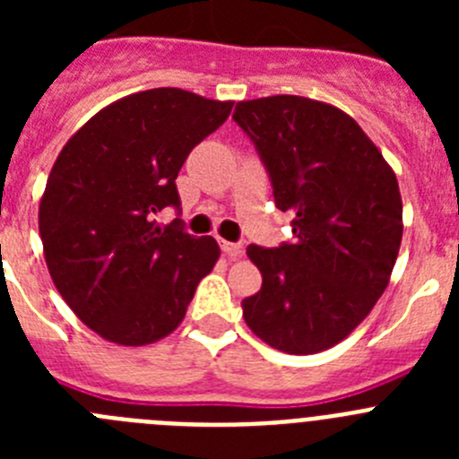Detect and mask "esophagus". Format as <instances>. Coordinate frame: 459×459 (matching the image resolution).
Listing matches in <instances>:
<instances>
[{
  "label": "esophagus",
  "mask_w": 459,
  "mask_h": 459,
  "mask_svg": "<svg viewBox=\"0 0 459 459\" xmlns=\"http://www.w3.org/2000/svg\"><path fill=\"white\" fill-rule=\"evenodd\" d=\"M221 248H222V253H225L230 259H237V257H241V255H243V246H241V243L221 241Z\"/></svg>",
  "instance_id": "obj_1"
}]
</instances>
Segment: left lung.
Wrapping results in <instances>:
<instances>
[{
	"mask_svg": "<svg viewBox=\"0 0 459 459\" xmlns=\"http://www.w3.org/2000/svg\"><path fill=\"white\" fill-rule=\"evenodd\" d=\"M232 119L259 153L291 238L248 246L262 290L243 299L257 338L317 354L368 317L403 241V200L379 149L342 109L303 96L243 100Z\"/></svg>",
	"mask_w": 459,
	"mask_h": 459,
	"instance_id": "8db88e82",
	"label": "left lung"
}]
</instances>
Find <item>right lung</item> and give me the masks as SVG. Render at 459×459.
<instances>
[{
    "label": "right lung",
    "mask_w": 459,
    "mask_h": 459,
    "mask_svg": "<svg viewBox=\"0 0 459 459\" xmlns=\"http://www.w3.org/2000/svg\"><path fill=\"white\" fill-rule=\"evenodd\" d=\"M234 103L184 89L133 93L100 109L56 156L39 209L48 271L91 331L126 347L165 338L213 269L216 238L193 237L177 177L188 153L218 131Z\"/></svg>",
    "instance_id": "1"
}]
</instances>
